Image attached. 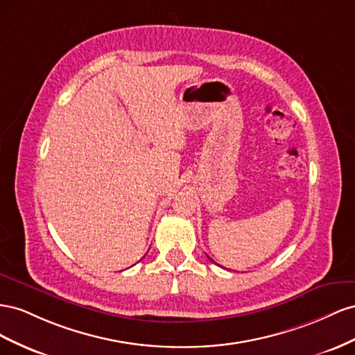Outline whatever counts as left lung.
I'll use <instances>...</instances> for the list:
<instances>
[{
    "instance_id": "1",
    "label": "left lung",
    "mask_w": 355,
    "mask_h": 355,
    "mask_svg": "<svg viewBox=\"0 0 355 355\" xmlns=\"http://www.w3.org/2000/svg\"><path fill=\"white\" fill-rule=\"evenodd\" d=\"M209 260H211V261H214V260H212V259H209Z\"/></svg>"
}]
</instances>
